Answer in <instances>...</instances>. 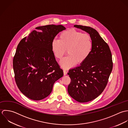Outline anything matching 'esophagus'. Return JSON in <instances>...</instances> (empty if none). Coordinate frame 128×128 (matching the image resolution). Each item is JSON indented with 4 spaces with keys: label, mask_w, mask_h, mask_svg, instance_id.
<instances>
[{
    "label": "esophagus",
    "mask_w": 128,
    "mask_h": 128,
    "mask_svg": "<svg viewBox=\"0 0 128 128\" xmlns=\"http://www.w3.org/2000/svg\"><path fill=\"white\" fill-rule=\"evenodd\" d=\"M63 74H64V76H65V75H67V72L65 70H63Z\"/></svg>",
    "instance_id": "34e87169"
}]
</instances>
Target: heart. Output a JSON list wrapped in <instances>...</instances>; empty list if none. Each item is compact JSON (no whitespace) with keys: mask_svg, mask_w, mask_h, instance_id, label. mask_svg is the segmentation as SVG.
<instances>
[{"mask_svg":"<svg viewBox=\"0 0 128 128\" xmlns=\"http://www.w3.org/2000/svg\"><path fill=\"white\" fill-rule=\"evenodd\" d=\"M93 48V41L90 34L74 29L61 32L59 40H54L51 48L55 57L61 59L66 54L68 55L60 61L64 69H69L76 64L83 63L89 57Z\"/></svg>","mask_w":128,"mask_h":128,"instance_id":"b5f03b06","label":"heart"}]
</instances>
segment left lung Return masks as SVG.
Segmentation results:
<instances>
[{
  "label": "left lung",
  "mask_w": 128,
  "mask_h": 128,
  "mask_svg": "<svg viewBox=\"0 0 128 128\" xmlns=\"http://www.w3.org/2000/svg\"><path fill=\"white\" fill-rule=\"evenodd\" d=\"M88 32L93 41L88 58L79 66L69 70V95L79 102H87L98 97L105 88L113 68L112 54L107 44L94 28L74 25Z\"/></svg>",
  "instance_id": "8db88e82"
}]
</instances>
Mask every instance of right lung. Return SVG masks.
Instances as JSON below:
<instances>
[{
	"instance_id": "1",
	"label": "right lung",
	"mask_w": 128,
	"mask_h": 128,
	"mask_svg": "<svg viewBox=\"0 0 128 128\" xmlns=\"http://www.w3.org/2000/svg\"><path fill=\"white\" fill-rule=\"evenodd\" d=\"M18 45L13 66L16 84L28 98L40 100L51 92L54 82L63 76L56 61L51 43L55 36L66 29L61 25L38 26Z\"/></svg>"
}]
</instances>
